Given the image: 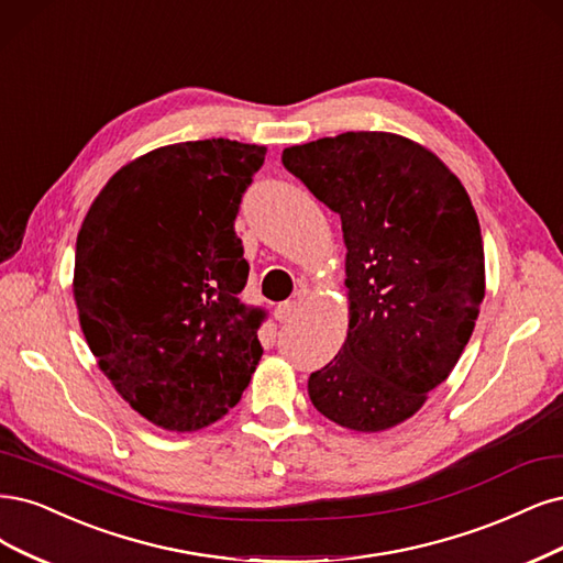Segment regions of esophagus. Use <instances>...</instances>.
I'll use <instances>...</instances> for the list:
<instances>
[{"label":"esophagus","instance_id":"obj_1","mask_svg":"<svg viewBox=\"0 0 563 563\" xmlns=\"http://www.w3.org/2000/svg\"><path fill=\"white\" fill-rule=\"evenodd\" d=\"M298 307H300V302H296V300L279 302V305H277V309H275V319H277V321H282V323H286V321H290V319H296V314H298Z\"/></svg>","mask_w":563,"mask_h":563}]
</instances>
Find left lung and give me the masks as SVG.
I'll list each match as a JSON object with an SVG mask.
<instances>
[{
  "label": "left lung",
  "instance_id": "left-lung-1",
  "mask_svg": "<svg viewBox=\"0 0 563 563\" xmlns=\"http://www.w3.org/2000/svg\"><path fill=\"white\" fill-rule=\"evenodd\" d=\"M342 221L349 331L309 375L317 410L358 433L410 419L450 377L484 300V249L466 188L391 132H342L282 153Z\"/></svg>",
  "mask_w": 563,
  "mask_h": 563
}]
</instances>
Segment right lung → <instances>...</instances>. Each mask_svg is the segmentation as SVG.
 I'll use <instances>...</instances> for the list:
<instances>
[{
	"label": "right lung",
	"mask_w": 563,
	"mask_h": 563,
	"mask_svg": "<svg viewBox=\"0 0 563 563\" xmlns=\"http://www.w3.org/2000/svg\"><path fill=\"white\" fill-rule=\"evenodd\" d=\"M265 146L202 140L121 167L76 238L74 300L113 389L165 431H198L235 407L263 356L265 312L240 300L235 232Z\"/></svg>",
	"instance_id": "add662e5"
}]
</instances>
